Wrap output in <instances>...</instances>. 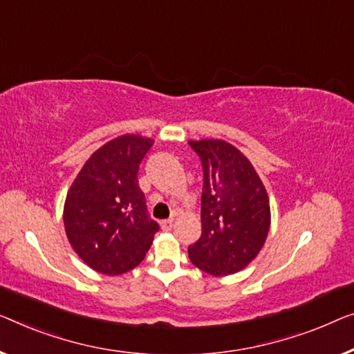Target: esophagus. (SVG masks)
I'll return each instance as SVG.
<instances>
[{"instance_id": "obj_1", "label": "esophagus", "mask_w": 354, "mask_h": 354, "mask_svg": "<svg viewBox=\"0 0 354 354\" xmlns=\"http://www.w3.org/2000/svg\"><path fill=\"white\" fill-rule=\"evenodd\" d=\"M173 225H175V218H170V219H165L162 223V229L163 230H170Z\"/></svg>"}]
</instances>
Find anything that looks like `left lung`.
<instances>
[{
  "instance_id": "1",
  "label": "left lung",
  "mask_w": 354,
  "mask_h": 354,
  "mask_svg": "<svg viewBox=\"0 0 354 354\" xmlns=\"http://www.w3.org/2000/svg\"><path fill=\"white\" fill-rule=\"evenodd\" d=\"M202 159V236L189 259L213 277L243 270L256 259L268 230L270 202L250 159L224 140H191Z\"/></svg>"
}]
</instances>
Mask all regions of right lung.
I'll return each instance as SVG.
<instances>
[{"mask_svg":"<svg viewBox=\"0 0 354 354\" xmlns=\"http://www.w3.org/2000/svg\"><path fill=\"white\" fill-rule=\"evenodd\" d=\"M154 140L125 133L98 147L68 189L66 239L84 263L103 275H122L145 259L159 230L146 213L140 163Z\"/></svg>","mask_w":354,"mask_h":354,"instance_id":"1","label":"right lung"}]
</instances>
